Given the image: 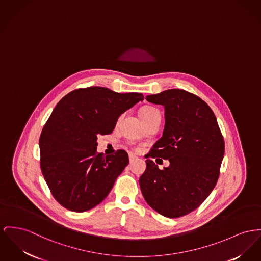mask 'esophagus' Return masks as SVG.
Returning a JSON list of instances; mask_svg holds the SVG:
<instances>
[{"instance_id": "obj_1", "label": "esophagus", "mask_w": 261, "mask_h": 261, "mask_svg": "<svg viewBox=\"0 0 261 261\" xmlns=\"http://www.w3.org/2000/svg\"><path fill=\"white\" fill-rule=\"evenodd\" d=\"M128 158H129V162L132 163V162H134L136 159H137V156H135L134 154H132V153H129L128 154Z\"/></svg>"}]
</instances>
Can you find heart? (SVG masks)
<instances>
[{"label": "heart", "mask_w": 261, "mask_h": 261, "mask_svg": "<svg viewBox=\"0 0 261 261\" xmlns=\"http://www.w3.org/2000/svg\"><path fill=\"white\" fill-rule=\"evenodd\" d=\"M155 114H159V112H158L157 109L153 108V107H143L139 112V116H140L142 121L150 118L151 116H153Z\"/></svg>", "instance_id": "obj_1"}]
</instances>
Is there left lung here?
<instances>
[{
  "label": "left lung",
  "mask_w": 261,
  "mask_h": 261,
  "mask_svg": "<svg viewBox=\"0 0 261 261\" xmlns=\"http://www.w3.org/2000/svg\"><path fill=\"white\" fill-rule=\"evenodd\" d=\"M146 101L165 109L162 138L149 154L168 159L170 165L160 170L147 159L146 169L139 178L140 190L157 213L179 218L198 208L215 188L225 141L215 114L198 96L170 89L146 96Z\"/></svg>",
  "instance_id": "obj_1"
}]
</instances>
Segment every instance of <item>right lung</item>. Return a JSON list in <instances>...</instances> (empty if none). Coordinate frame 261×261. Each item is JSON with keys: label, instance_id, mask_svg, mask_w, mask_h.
<instances>
[{"label": "right lung", "instance_id": "right-lung-1", "mask_svg": "<svg viewBox=\"0 0 261 261\" xmlns=\"http://www.w3.org/2000/svg\"><path fill=\"white\" fill-rule=\"evenodd\" d=\"M142 100L141 93L88 87L56 105L41 130L39 149L41 172L61 206L86 212L108 196L128 155L122 149L107 156L97 152V137L111 134L122 113Z\"/></svg>", "mask_w": 261, "mask_h": 261}]
</instances>
